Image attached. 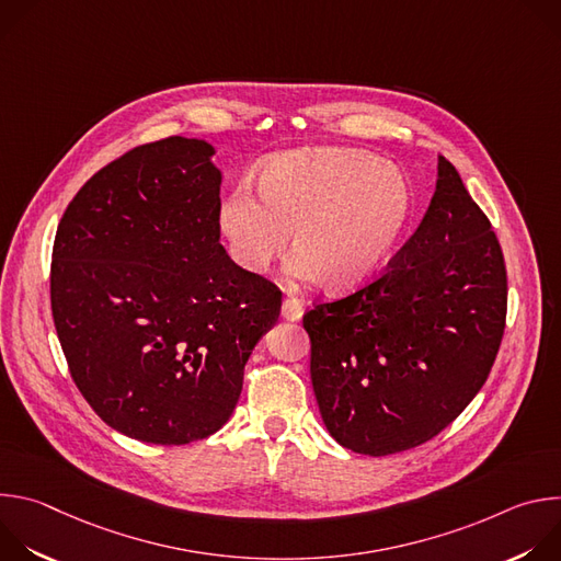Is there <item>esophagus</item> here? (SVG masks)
<instances>
[{"instance_id":"1","label":"esophagus","mask_w":561,"mask_h":561,"mask_svg":"<svg viewBox=\"0 0 561 561\" xmlns=\"http://www.w3.org/2000/svg\"><path fill=\"white\" fill-rule=\"evenodd\" d=\"M301 312H304V306H301L299 299H295V297L284 299V304H282V317L284 319H288V322H297Z\"/></svg>"}]
</instances>
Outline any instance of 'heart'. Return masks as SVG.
<instances>
[{
    "label": "heart",
    "instance_id": "obj_1",
    "mask_svg": "<svg viewBox=\"0 0 561 561\" xmlns=\"http://www.w3.org/2000/svg\"><path fill=\"white\" fill-rule=\"evenodd\" d=\"M260 193L264 199L242 184L221 204V228L237 262L264 273L286 253L293 232V271L331 293L375 279L415 215L409 178L348 148L275 157L260 173Z\"/></svg>",
    "mask_w": 561,
    "mask_h": 561
}]
</instances>
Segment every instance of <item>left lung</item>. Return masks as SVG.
Instances as JSON below:
<instances>
[{
  "mask_svg": "<svg viewBox=\"0 0 561 561\" xmlns=\"http://www.w3.org/2000/svg\"><path fill=\"white\" fill-rule=\"evenodd\" d=\"M506 304L497 234L439 157L431 206L386 271L304 312L312 390L329 433L373 457L439 435L489 379Z\"/></svg>",
  "mask_w": 561,
  "mask_h": 561,
  "instance_id": "1",
  "label": "left lung"
}]
</instances>
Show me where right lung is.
I'll list each match as a JSON object with an SVG mask.
<instances>
[{"instance_id":"right-lung-1","label":"right lung","mask_w":561,"mask_h":561,"mask_svg":"<svg viewBox=\"0 0 561 561\" xmlns=\"http://www.w3.org/2000/svg\"><path fill=\"white\" fill-rule=\"evenodd\" d=\"M215 148L167 137L98 171L55 234L50 308L70 377L115 431L180 446L217 433L282 290L219 244Z\"/></svg>"}]
</instances>
